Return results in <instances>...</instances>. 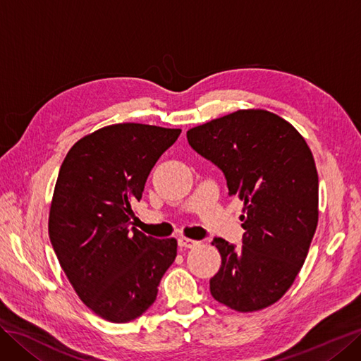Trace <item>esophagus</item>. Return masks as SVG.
Wrapping results in <instances>:
<instances>
[{
	"label": "esophagus",
	"mask_w": 361,
	"mask_h": 361,
	"mask_svg": "<svg viewBox=\"0 0 361 361\" xmlns=\"http://www.w3.org/2000/svg\"><path fill=\"white\" fill-rule=\"evenodd\" d=\"M178 244L180 248H194L197 247L200 243L199 241H194V239H188V238H179L178 239Z\"/></svg>",
	"instance_id": "34e87169"
}]
</instances>
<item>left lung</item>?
Listing matches in <instances>:
<instances>
[{
    "mask_svg": "<svg viewBox=\"0 0 361 361\" xmlns=\"http://www.w3.org/2000/svg\"><path fill=\"white\" fill-rule=\"evenodd\" d=\"M190 146L224 174L228 195L244 200L245 233L236 247L214 238L221 267L212 297L236 312L279 301L304 264L318 226V171L304 138L264 110H239L195 126Z\"/></svg>",
    "mask_w": 361,
    "mask_h": 361,
    "instance_id": "8db88e82",
    "label": "left lung"
}]
</instances>
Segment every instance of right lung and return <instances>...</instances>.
<instances>
[{
  "label": "right lung",
  "instance_id": "right-lung-1",
  "mask_svg": "<svg viewBox=\"0 0 361 361\" xmlns=\"http://www.w3.org/2000/svg\"><path fill=\"white\" fill-rule=\"evenodd\" d=\"M180 129L141 123L105 126L68 152L49 212V239L81 301L101 318L137 319L157 300L178 255L174 238L134 227L150 170Z\"/></svg>",
  "mask_w": 361,
  "mask_h": 361
}]
</instances>
